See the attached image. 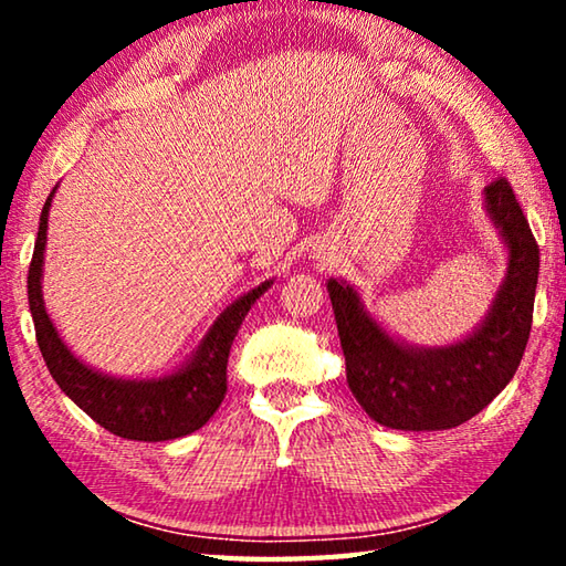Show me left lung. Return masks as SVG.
I'll use <instances>...</instances> for the list:
<instances>
[{
    "label": "left lung",
    "mask_w": 566,
    "mask_h": 566,
    "mask_svg": "<svg viewBox=\"0 0 566 566\" xmlns=\"http://www.w3.org/2000/svg\"><path fill=\"white\" fill-rule=\"evenodd\" d=\"M484 202L510 249V266L482 327L452 347H407L364 312L347 282H327L347 385L379 424L405 432L464 424L510 385L520 367L532 332L539 247L504 177L484 187Z\"/></svg>",
    "instance_id": "1"
}]
</instances>
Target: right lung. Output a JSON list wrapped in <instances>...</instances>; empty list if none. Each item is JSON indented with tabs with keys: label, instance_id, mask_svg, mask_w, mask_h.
<instances>
[{
	"label": "right lung",
	"instance_id": "1",
	"mask_svg": "<svg viewBox=\"0 0 566 566\" xmlns=\"http://www.w3.org/2000/svg\"><path fill=\"white\" fill-rule=\"evenodd\" d=\"M56 189V187H54ZM52 195L46 197L36 232L34 254L27 274V294L34 319L36 344L46 361V369L56 385L76 407L102 424L107 432L134 442H167L197 432L214 415L227 395V359L232 342L252 304L270 290L272 282L254 286L239 296L234 304L219 314L207 332L195 357L175 375L159 379H117L90 369L60 339L42 300V264L46 244V222H50Z\"/></svg>",
	"mask_w": 566,
	"mask_h": 566
}]
</instances>
